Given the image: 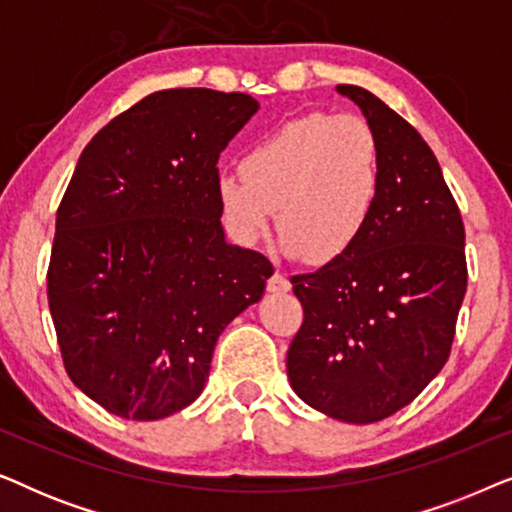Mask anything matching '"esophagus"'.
<instances>
[{"instance_id":"esophagus-1","label":"esophagus","mask_w":512,"mask_h":512,"mask_svg":"<svg viewBox=\"0 0 512 512\" xmlns=\"http://www.w3.org/2000/svg\"><path fill=\"white\" fill-rule=\"evenodd\" d=\"M268 291L270 293H286V291H291L289 277L282 275V272H275V275L268 279Z\"/></svg>"}]
</instances>
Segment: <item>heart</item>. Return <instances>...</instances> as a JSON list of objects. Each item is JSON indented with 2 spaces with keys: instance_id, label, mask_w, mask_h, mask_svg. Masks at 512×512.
I'll list each match as a JSON object with an SVG mask.
<instances>
[{
  "instance_id": "heart-1",
  "label": "heart",
  "mask_w": 512,
  "mask_h": 512,
  "mask_svg": "<svg viewBox=\"0 0 512 512\" xmlns=\"http://www.w3.org/2000/svg\"><path fill=\"white\" fill-rule=\"evenodd\" d=\"M382 188V149L368 121L307 114L251 146L242 158V177L221 174L216 200L240 244L261 240L277 209L284 254L333 263L368 230Z\"/></svg>"
}]
</instances>
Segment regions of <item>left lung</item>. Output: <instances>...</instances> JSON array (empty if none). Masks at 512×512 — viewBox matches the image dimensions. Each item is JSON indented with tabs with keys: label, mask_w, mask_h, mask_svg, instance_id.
Masks as SVG:
<instances>
[{
	"label": "left lung",
	"mask_w": 512,
	"mask_h": 512,
	"mask_svg": "<svg viewBox=\"0 0 512 512\" xmlns=\"http://www.w3.org/2000/svg\"><path fill=\"white\" fill-rule=\"evenodd\" d=\"M335 90L375 130L384 188L352 251L291 277L305 321L286 373L314 410L370 424L405 408L443 370L466 293V237L422 135L368 90Z\"/></svg>",
	"instance_id": "8db88e82"
}]
</instances>
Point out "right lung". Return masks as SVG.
<instances>
[{
    "mask_svg": "<svg viewBox=\"0 0 512 512\" xmlns=\"http://www.w3.org/2000/svg\"><path fill=\"white\" fill-rule=\"evenodd\" d=\"M244 93L144 97L83 149L55 219L48 307L67 375L111 415L151 422L202 394L216 340L263 298L272 265L228 244L219 156Z\"/></svg>",
    "mask_w": 512,
    "mask_h": 512,
    "instance_id": "1",
    "label": "right lung"
}]
</instances>
